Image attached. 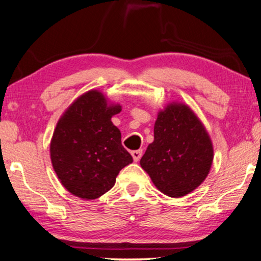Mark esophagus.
<instances>
[{"label": "esophagus", "mask_w": 261, "mask_h": 261, "mask_svg": "<svg viewBox=\"0 0 261 261\" xmlns=\"http://www.w3.org/2000/svg\"><path fill=\"white\" fill-rule=\"evenodd\" d=\"M130 153H132V156H133L134 162H138L141 159V156H142V150H134Z\"/></svg>", "instance_id": "1"}]
</instances>
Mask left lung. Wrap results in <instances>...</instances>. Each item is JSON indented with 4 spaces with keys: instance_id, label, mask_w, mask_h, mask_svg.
Returning <instances> with one entry per match:
<instances>
[{
    "instance_id": "8db88e82",
    "label": "left lung",
    "mask_w": 261,
    "mask_h": 261,
    "mask_svg": "<svg viewBox=\"0 0 261 261\" xmlns=\"http://www.w3.org/2000/svg\"><path fill=\"white\" fill-rule=\"evenodd\" d=\"M214 150L206 128L189 106L171 102L157 115L153 142L140 161L162 193L180 198L208 176Z\"/></svg>"
}]
</instances>
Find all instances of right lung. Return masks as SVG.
<instances>
[{
    "mask_svg": "<svg viewBox=\"0 0 261 261\" xmlns=\"http://www.w3.org/2000/svg\"><path fill=\"white\" fill-rule=\"evenodd\" d=\"M121 111L98 90L80 96L55 127L49 151L60 182L72 195L97 199L110 191L120 170L133 162L111 118Z\"/></svg>",
    "mask_w": 261,
    "mask_h": 261,
    "instance_id": "1",
    "label": "right lung"
}]
</instances>
